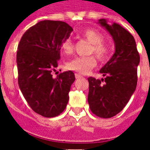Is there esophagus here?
<instances>
[{
    "label": "esophagus",
    "instance_id": "1",
    "mask_svg": "<svg viewBox=\"0 0 150 150\" xmlns=\"http://www.w3.org/2000/svg\"><path fill=\"white\" fill-rule=\"evenodd\" d=\"M75 78H77V79H80V78H83V76H82L81 74H78V73H76V74H75Z\"/></svg>",
    "mask_w": 150,
    "mask_h": 150
}]
</instances>
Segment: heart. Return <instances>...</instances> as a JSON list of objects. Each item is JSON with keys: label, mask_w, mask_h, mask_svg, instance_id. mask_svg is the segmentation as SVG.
<instances>
[{"label": "heart", "mask_w": 150, "mask_h": 150, "mask_svg": "<svg viewBox=\"0 0 150 150\" xmlns=\"http://www.w3.org/2000/svg\"><path fill=\"white\" fill-rule=\"evenodd\" d=\"M83 36L88 42L92 43L90 47V52L95 53L100 60L107 59L111 53V46L103 42L104 37L99 31L88 28L84 30ZM61 49L67 55L72 54L74 46L70 38H67L61 43ZM97 64V59L94 55L87 57H76L72 58L67 63V67L69 70H72L78 73L85 74L93 69Z\"/></svg>", "instance_id": "obj_1"}]
</instances>
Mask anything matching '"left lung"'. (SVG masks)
Instances as JSON below:
<instances>
[{
    "label": "left lung",
    "instance_id": "left-lung-1",
    "mask_svg": "<svg viewBox=\"0 0 150 150\" xmlns=\"http://www.w3.org/2000/svg\"><path fill=\"white\" fill-rule=\"evenodd\" d=\"M99 23L112 37L115 52L99 71L105 78H88V101L93 114L108 118L124 109L135 91L140 57L135 40L127 30L117 23L108 25L105 19H100Z\"/></svg>",
    "mask_w": 150,
    "mask_h": 150
}]
</instances>
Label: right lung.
I'll list each match as a JSON object with an SVG mask.
<instances>
[{
    "instance_id": "right-lung-1",
    "label": "right lung",
    "mask_w": 150,
    "mask_h": 150,
    "mask_svg": "<svg viewBox=\"0 0 150 150\" xmlns=\"http://www.w3.org/2000/svg\"><path fill=\"white\" fill-rule=\"evenodd\" d=\"M72 32V26L64 21H42L31 26L18 44L19 88L32 110L46 118L64 111L75 81L72 71L52 77L60 59L61 43Z\"/></svg>"
}]
</instances>
